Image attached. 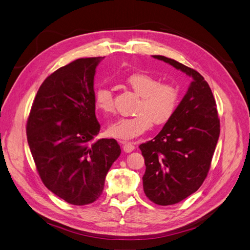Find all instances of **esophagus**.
I'll return each instance as SVG.
<instances>
[{
	"instance_id": "1",
	"label": "esophagus",
	"mask_w": 250,
	"mask_h": 250,
	"mask_svg": "<svg viewBox=\"0 0 250 250\" xmlns=\"http://www.w3.org/2000/svg\"><path fill=\"white\" fill-rule=\"evenodd\" d=\"M120 143L121 144H123V150L125 151V152H127V153H129V152H131V151H133L134 150V145H133V143H131V142H126V141H120Z\"/></svg>"
}]
</instances>
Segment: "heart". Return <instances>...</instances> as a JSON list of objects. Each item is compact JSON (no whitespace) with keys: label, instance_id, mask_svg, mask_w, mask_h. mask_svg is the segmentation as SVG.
Instances as JSON below:
<instances>
[{"label":"heart","instance_id":"b5f03b06","mask_svg":"<svg viewBox=\"0 0 250 250\" xmlns=\"http://www.w3.org/2000/svg\"><path fill=\"white\" fill-rule=\"evenodd\" d=\"M125 83L140 96V100L134 116L121 118L109 126L111 137L129 140L147 131L152 124L161 126L172 118L178 105L179 92L171 83L160 82L153 75L141 72L127 76ZM95 103L106 115L115 112L113 95L108 87L96 89Z\"/></svg>","mask_w":250,"mask_h":250}]
</instances>
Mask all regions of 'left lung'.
I'll use <instances>...</instances> for the list:
<instances>
[{"label":"left lung","mask_w":250,"mask_h":250,"mask_svg":"<svg viewBox=\"0 0 250 250\" xmlns=\"http://www.w3.org/2000/svg\"><path fill=\"white\" fill-rule=\"evenodd\" d=\"M193 78L172 118L140 149L145 158L143 187L158 206H171L196 192L207 178L220 134V120L208 83L176 60L153 55Z\"/></svg>","instance_id":"8db88e82"}]
</instances>
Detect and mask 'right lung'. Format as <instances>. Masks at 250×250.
I'll list each match as a JSON object with an SVG mask.
<instances>
[{
    "mask_svg": "<svg viewBox=\"0 0 250 250\" xmlns=\"http://www.w3.org/2000/svg\"><path fill=\"white\" fill-rule=\"evenodd\" d=\"M100 57L60 67L37 90L27 120V140L43 185L74 206L100 197L105 177L121 154L115 139L94 142V76Z\"/></svg>",
    "mask_w": 250,
    "mask_h": 250,
    "instance_id": "obj_1",
    "label": "right lung"
}]
</instances>
